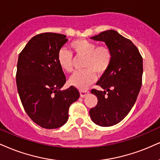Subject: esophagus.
Masks as SVG:
<instances>
[{
  "instance_id": "1",
  "label": "esophagus",
  "mask_w": 160,
  "mask_h": 160,
  "mask_svg": "<svg viewBox=\"0 0 160 160\" xmlns=\"http://www.w3.org/2000/svg\"><path fill=\"white\" fill-rule=\"evenodd\" d=\"M89 93V91H88V90H81L80 91V96L82 98H84V96H85L87 94Z\"/></svg>"
}]
</instances>
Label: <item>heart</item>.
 Wrapping results in <instances>:
<instances>
[{
    "mask_svg": "<svg viewBox=\"0 0 160 160\" xmlns=\"http://www.w3.org/2000/svg\"><path fill=\"white\" fill-rule=\"evenodd\" d=\"M70 47L76 56L84 57L83 69L70 77L69 84L80 90L86 89L96 80V74L101 76L109 68L112 61V52L107 46H97L95 42L78 39L72 41ZM58 63L67 72L72 71V58L70 52L62 49L58 53Z\"/></svg>",
    "mask_w": 160,
    "mask_h": 160,
    "instance_id": "1",
    "label": "heart"
}]
</instances>
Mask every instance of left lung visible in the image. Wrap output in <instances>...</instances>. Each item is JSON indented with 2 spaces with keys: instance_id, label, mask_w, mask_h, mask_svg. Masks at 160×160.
I'll return each instance as SVG.
<instances>
[{
  "instance_id": "obj_1",
  "label": "left lung",
  "mask_w": 160,
  "mask_h": 160,
  "mask_svg": "<svg viewBox=\"0 0 160 160\" xmlns=\"http://www.w3.org/2000/svg\"><path fill=\"white\" fill-rule=\"evenodd\" d=\"M90 38L104 41L112 52L109 68L96 83L103 90H91L98 101L89 112L94 123L109 127L121 122L137 101L142 81V57L131 40L113 29Z\"/></svg>"
}]
</instances>
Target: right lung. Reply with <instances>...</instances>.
Instances as JSON below:
<instances>
[{"label":"right lung","instance_id":"add662e5","mask_svg":"<svg viewBox=\"0 0 160 160\" xmlns=\"http://www.w3.org/2000/svg\"><path fill=\"white\" fill-rule=\"evenodd\" d=\"M67 41L62 34H38L29 41L18 60L16 84L23 107L35 123L47 129L64 125L69 108L80 96L73 86L60 90L66 77L57 58Z\"/></svg>","mask_w":160,"mask_h":160}]
</instances>
